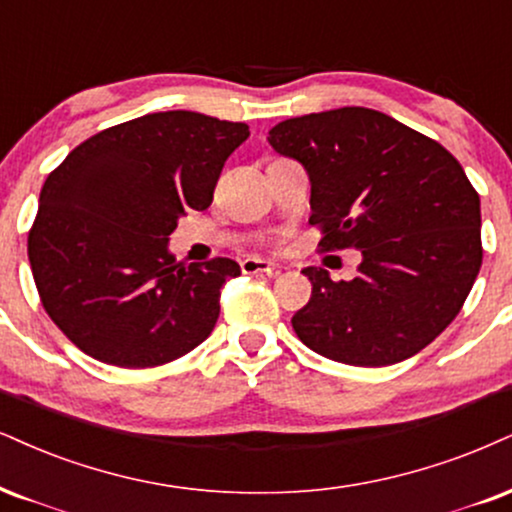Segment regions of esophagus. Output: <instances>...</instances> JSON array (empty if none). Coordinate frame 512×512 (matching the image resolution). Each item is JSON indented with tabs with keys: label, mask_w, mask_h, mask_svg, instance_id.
Here are the masks:
<instances>
[{
	"label": "esophagus",
	"mask_w": 512,
	"mask_h": 512,
	"mask_svg": "<svg viewBox=\"0 0 512 512\" xmlns=\"http://www.w3.org/2000/svg\"><path fill=\"white\" fill-rule=\"evenodd\" d=\"M242 273H246V275H256V273L277 275V273H280V266H277V263H273V261H266V258H244Z\"/></svg>",
	"instance_id": "1"
}]
</instances>
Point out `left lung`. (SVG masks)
Returning <instances> with one entry per match:
<instances>
[{"mask_svg":"<svg viewBox=\"0 0 512 512\" xmlns=\"http://www.w3.org/2000/svg\"><path fill=\"white\" fill-rule=\"evenodd\" d=\"M268 142L306 168L320 246L363 256L349 282L301 270L313 292L292 318L296 337L361 368L401 363L434 342L482 266L479 194L463 166L439 142L363 106L289 118Z\"/></svg>","mask_w":512,"mask_h":512,"instance_id":"8db88e82","label":"left lung"}]
</instances>
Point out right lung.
<instances>
[{"label":"right lung","mask_w":512,"mask_h":512,"mask_svg":"<svg viewBox=\"0 0 512 512\" xmlns=\"http://www.w3.org/2000/svg\"><path fill=\"white\" fill-rule=\"evenodd\" d=\"M249 125L194 111L147 113L75 147L49 175L28 235L44 311L71 342L118 368H154L216 327L232 258L175 261L170 232L211 206Z\"/></svg>","instance_id":"right-lung-1"}]
</instances>
